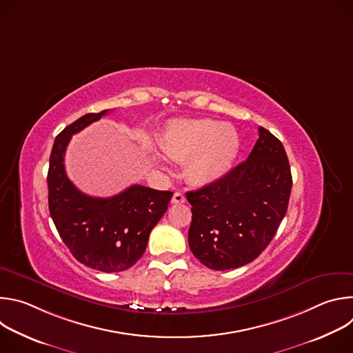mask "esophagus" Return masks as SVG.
<instances>
[{"mask_svg":"<svg viewBox=\"0 0 353 353\" xmlns=\"http://www.w3.org/2000/svg\"><path fill=\"white\" fill-rule=\"evenodd\" d=\"M172 203L173 204H183L185 203V196L183 192H174L173 198H172Z\"/></svg>","mask_w":353,"mask_h":353,"instance_id":"obj_1","label":"esophagus"}]
</instances>
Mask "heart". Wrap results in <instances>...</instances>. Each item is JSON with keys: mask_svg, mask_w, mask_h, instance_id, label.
<instances>
[{"mask_svg": "<svg viewBox=\"0 0 353 353\" xmlns=\"http://www.w3.org/2000/svg\"><path fill=\"white\" fill-rule=\"evenodd\" d=\"M163 154L187 161V179L195 185L221 180L232 169L240 149L237 131L225 123L208 119L174 120L159 138Z\"/></svg>", "mask_w": 353, "mask_h": 353, "instance_id": "obj_1", "label": "heart"}]
</instances>
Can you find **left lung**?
Wrapping results in <instances>:
<instances>
[{
  "label": "left lung",
  "mask_w": 353,
  "mask_h": 353,
  "mask_svg": "<svg viewBox=\"0 0 353 353\" xmlns=\"http://www.w3.org/2000/svg\"><path fill=\"white\" fill-rule=\"evenodd\" d=\"M292 174L282 142L259 128L248 158L221 180L188 191V244L215 271L256 260L275 236L289 204Z\"/></svg>",
  "instance_id": "1"
}]
</instances>
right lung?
<instances>
[{"instance_id": "1", "label": "right lung", "mask_w": 353, "mask_h": 353, "mask_svg": "<svg viewBox=\"0 0 353 353\" xmlns=\"http://www.w3.org/2000/svg\"><path fill=\"white\" fill-rule=\"evenodd\" d=\"M105 114L108 110L85 114L56 137L47 173L48 210L79 263L96 271L120 272L145 253L149 233L168 211L173 192L134 184L110 198H97L72 184L64 165L68 142Z\"/></svg>"}]
</instances>
